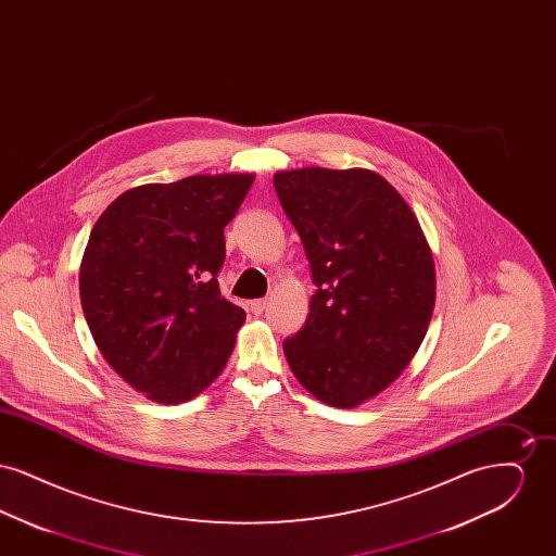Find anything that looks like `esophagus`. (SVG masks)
<instances>
[{
    "label": "esophagus",
    "mask_w": 556,
    "mask_h": 556,
    "mask_svg": "<svg viewBox=\"0 0 556 556\" xmlns=\"http://www.w3.org/2000/svg\"><path fill=\"white\" fill-rule=\"evenodd\" d=\"M266 306H268V300L261 298V300H254V302L250 304V311H252L256 317H261V315L265 313Z\"/></svg>",
    "instance_id": "1"
}]
</instances>
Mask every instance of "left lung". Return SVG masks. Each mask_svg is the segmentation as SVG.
<instances>
[{
  "label": "left lung",
  "mask_w": 556,
  "mask_h": 556,
  "mask_svg": "<svg viewBox=\"0 0 556 556\" xmlns=\"http://www.w3.org/2000/svg\"><path fill=\"white\" fill-rule=\"evenodd\" d=\"M273 186L317 288L286 358L320 402L358 406L396 381L427 333L435 270L421 225L367 168L283 170Z\"/></svg>",
  "instance_id": "left-lung-1"
}]
</instances>
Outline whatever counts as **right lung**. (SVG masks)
Here are the masks:
<instances>
[{"label": "right lung", "mask_w": 556, "mask_h": 556, "mask_svg": "<svg viewBox=\"0 0 556 556\" xmlns=\"http://www.w3.org/2000/svg\"><path fill=\"white\" fill-rule=\"evenodd\" d=\"M254 175L132 187L91 229L80 306L108 365L160 404L204 392L225 369L243 308L225 300L223 229Z\"/></svg>", "instance_id": "1"}]
</instances>
